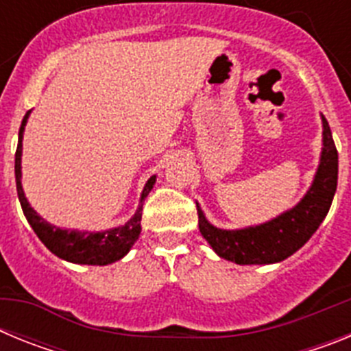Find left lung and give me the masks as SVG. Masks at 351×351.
Listing matches in <instances>:
<instances>
[{
  "instance_id": "1",
  "label": "left lung",
  "mask_w": 351,
  "mask_h": 351,
  "mask_svg": "<svg viewBox=\"0 0 351 351\" xmlns=\"http://www.w3.org/2000/svg\"><path fill=\"white\" fill-rule=\"evenodd\" d=\"M324 147L309 190L291 209L262 225L225 230L207 221L197 204L198 228L216 255L239 265H267L288 258L308 243L327 216L337 188V151L328 123L322 116Z\"/></svg>"
}]
</instances>
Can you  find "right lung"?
<instances>
[{"label":"right lung","mask_w":351,"mask_h":351,"mask_svg":"<svg viewBox=\"0 0 351 351\" xmlns=\"http://www.w3.org/2000/svg\"><path fill=\"white\" fill-rule=\"evenodd\" d=\"M29 114L31 110L24 116L23 125H21V130H19V144L17 151H15V184H17L19 202H21L27 223L35 230V234L38 235L40 241L47 246V250L52 251L56 256L66 260V262L82 263V265H108V263L121 260L132 250V246L135 244L138 235H141L142 206H144V200L149 195V191L153 190L154 182H156V176L147 179L144 190H142L137 210H135V214L125 225L108 228V230L104 232L68 230V228H60V226L51 225L29 206L26 195H24L23 182H21V178H23V172H21V169H23L21 167V160H23V138Z\"/></svg>","instance_id":"right-lung-1"}]
</instances>
